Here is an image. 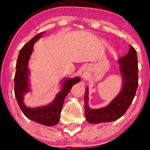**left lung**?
Returning <instances> with one entry per match:
<instances>
[{"label": "left lung", "instance_id": "1", "mask_svg": "<svg viewBox=\"0 0 150 150\" xmlns=\"http://www.w3.org/2000/svg\"><path fill=\"white\" fill-rule=\"evenodd\" d=\"M129 52L119 59L120 71L123 76V87L120 94L106 107L91 109L88 106V88L85 96L86 120L91 124L110 122L120 119L126 113L132 104L138 87V61L137 51L129 46Z\"/></svg>", "mask_w": 150, "mask_h": 150}]
</instances>
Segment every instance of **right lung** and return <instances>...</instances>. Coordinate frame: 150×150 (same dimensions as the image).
<instances>
[{
    "instance_id": "1",
    "label": "right lung",
    "mask_w": 150,
    "mask_h": 150,
    "mask_svg": "<svg viewBox=\"0 0 150 150\" xmlns=\"http://www.w3.org/2000/svg\"><path fill=\"white\" fill-rule=\"evenodd\" d=\"M42 33L36 35L20 50L16 62V72L14 77V92L20 109L29 120L46 126L56 125L60 120V115L65 98L74 85L81 81L79 77L65 79L63 89L55 98L54 101L48 106L40 108H29L24 104L23 95L28 91V61L33 50V44L42 36Z\"/></svg>"
}]
</instances>
